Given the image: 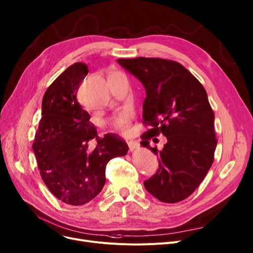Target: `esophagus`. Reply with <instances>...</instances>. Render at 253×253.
Listing matches in <instances>:
<instances>
[{
    "instance_id": "1",
    "label": "esophagus",
    "mask_w": 253,
    "mask_h": 253,
    "mask_svg": "<svg viewBox=\"0 0 253 253\" xmlns=\"http://www.w3.org/2000/svg\"><path fill=\"white\" fill-rule=\"evenodd\" d=\"M128 147H129L130 152H133L134 150L139 148V143L136 140H129L128 141Z\"/></svg>"
}]
</instances>
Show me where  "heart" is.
<instances>
[{
	"label": "heart",
	"instance_id": "b5f03b06",
	"mask_svg": "<svg viewBox=\"0 0 253 253\" xmlns=\"http://www.w3.org/2000/svg\"><path fill=\"white\" fill-rule=\"evenodd\" d=\"M129 123H130V115L128 113H124L115 119L114 126L120 130H126L129 126Z\"/></svg>",
	"mask_w": 253,
	"mask_h": 253
}]
</instances>
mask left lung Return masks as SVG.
Returning <instances> with one entry per match:
<instances>
[{"mask_svg": "<svg viewBox=\"0 0 253 253\" xmlns=\"http://www.w3.org/2000/svg\"><path fill=\"white\" fill-rule=\"evenodd\" d=\"M118 63L137 78L145 89L142 147L159 158V169L144 188L158 200L176 203L199 187L213 163L217 144L214 114L202 84L180 63L162 58H120ZM168 138L159 151L149 145L153 136Z\"/></svg>", "mask_w": 253, "mask_h": 253, "instance_id": "left-lung-1", "label": "left lung"}]
</instances>
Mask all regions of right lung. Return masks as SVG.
I'll list each match as a JSON object with an SVG mask.
<instances>
[{
	"label": "right lung",
	"mask_w": 253,
	"mask_h": 253,
	"mask_svg": "<svg viewBox=\"0 0 253 253\" xmlns=\"http://www.w3.org/2000/svg\"><path fill=\"white\" fill-rule=\"evenodd\" d=\"M87 74V65L77 62L49 86L33 143L47 188L58 200L74 206L94 199L105 183L106 164L128 152L127 143L116 135L98 137L89 114L78 102L77 92ZM91 139L97 140L92 150L87 147Z\"/></svg>",
	"instance_id": "obj_1"
}]
</instances>
